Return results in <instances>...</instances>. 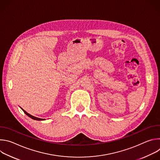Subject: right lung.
I'll return each instance as SVG.
<instances>
[{
	"instance_id": "add662e5",
	"label": "right lung",
	"mask_w": 160,
	"mask_h": 160,
	"mask_svg": "<svg viewBox=\"0 0 160 160\" xmlns=\"http://www.w3.org/2000/svg\"><path fill=\"white\" fill-rule=\"evenodd\" d=\"M21 109L24 111V112L26 114V115H27V116H28L30 118H31L32 119H33V120H38V121H39V120H43V119H40V118H37V117H33V116H32V115H30L29 113H28L27 111H25L23 109H22L21 108Z\"/></svg>"
}]
</instances>
